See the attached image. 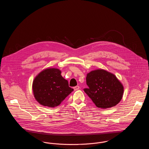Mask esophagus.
<instances>
[{"label": "esophagus", "mask_w": 149, "mask_h": 149, "mask_svg": "<svg viewBox=\"0 0 149 149\" xmlns=\"http://www.w3.org/2000/svg\"><path fill=\"white\" fill-rule=\"evenodd\" d=\"M79 88H80V87H79V86H75V87H74V91H77L78 89H79Z\"/></svg>", "instance_id": "esophagus-1"}]
</instances>
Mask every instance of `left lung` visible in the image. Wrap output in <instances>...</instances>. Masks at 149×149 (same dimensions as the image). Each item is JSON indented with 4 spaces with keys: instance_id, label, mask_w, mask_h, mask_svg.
Masks as SVG:
<instances>
[{
    "instance_id": "obj_1",
    "label": "left lung",
    "mask_w": 149,
    "mask_h": 149,
    "mask_svg": "<svg viewBox=\"0 0 149 149\" xmlns=\"http://www.w3.org/2000/svg\"><path fill=\"white\" fill-rule=\"evenodd\" d=\"M88 88L84 91L100 108H108L117 105L122 98L123 87L116 77L104 70L91 71L87 74Z\"/></svg>"
}]
</instances>
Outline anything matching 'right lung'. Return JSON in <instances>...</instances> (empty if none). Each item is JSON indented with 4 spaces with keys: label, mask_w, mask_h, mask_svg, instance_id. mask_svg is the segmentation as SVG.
<instances>
[{
    "label": "right lung",
    "mask_w": 149,
    "mask_h": 149,
    "mask_svg": "<svg viewBox=\"0 0 149 149\" xmlns=\"http://www.w3.org/2000/svg\"><path fill=\"white\" fill-rule=\"evenodd\" d=\"M73 91L61 75V71L54 68L41 72L33 83L36 99L44 106H58Z\"/></svg>",
    "instance_id": "right-lung-1"
}]
</instances>
